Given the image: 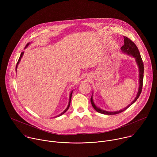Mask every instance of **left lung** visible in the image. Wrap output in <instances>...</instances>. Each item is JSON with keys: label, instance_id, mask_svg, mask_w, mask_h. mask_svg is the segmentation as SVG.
Masks as SVG:
<instances>
[{"label": "left lung", "instance_id": "8db88e82", "mask_svg": "<svg viewBox=\"0 0 157 157\" xmlns=\"http://www.w3.org/2000/svg\"><path fill=\"white\" fill-rule=\"evenodd\" d=\"M124 44L121 47V50L123 52L126 53L128 55H131V56H132L135 58L136 59V62L138 64L139 68V84H139V88L138 93L137 94V96H136V99H134V101L133 102H132V103L130 104H129L127 107L124 108L123 110H119V111H116V112H108V111H105V110H102V109L98 108L94 104V103L93 101V98L91 97V104H92L93 107H94V109L96 111H98V113H99L101 114H106V115H114V114H119L121 113H122L123 111L126 110L129 106H130V105L133 104L137 100V99L139 98V97L140 96V95L142 93V86H143V79H144V63H143V61H142V59L141 58L139 50L137 47L136 46V44L134 43L128 37L124 36Z\"/></svg>", "mask_w": 157, "mask_h": 157}]
</instances>
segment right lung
<instances>
[{
    "mask_svg": "<svg viewBox=\"0 0 157 157\" xmlns=\"http://www.w3.org/2000/svg\"><path fill=\"white\" fill-rule=\"evenodd\" d=\"M29 44V43H27V44H26V46H25V48H27V47H28V45ZM23 55H24V52H21V55H20V58H19V59H18V62L17 63V66H16V68H15V70L17 71V64L19 63V62H20V59H21V58L22 57V56H23ZM71 96H72V93L70 94V101H69V104H68V107H67V108L64 110V112L63 113H62L59 116H58V117L59 116H60L61 115H62V114H63L65 112H66L67 111V110H68V109H69V107H70V103H71Z\"/></svg>",
    "mask_w": 157,
    "mask_h": 157,
    "instance_id": "right-lung-1",
    "label": "right lung"
}]
</instances>
